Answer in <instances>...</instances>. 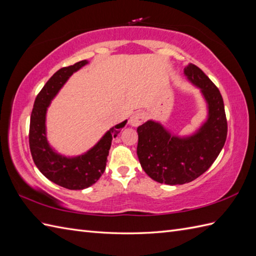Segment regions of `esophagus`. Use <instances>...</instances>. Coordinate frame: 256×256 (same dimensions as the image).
<instances>
[{
    "mask_svg": "<svg viewBox=\"0 0 256 256\" xmlns=\"http://www.w3.org/2000/svg\"><path fill=\"white\" fill-rule=\"evenodd\" d=\"M144 120H145V114L143 112H135L133 116L130 118L128 123L131 126L136 128L144 122Z\"/></svg>",
    "mask_w": 256,
    "mask_h": 256,
    "instance_id": "34e87169",
    "label": "esophagus"
}]
</instances>
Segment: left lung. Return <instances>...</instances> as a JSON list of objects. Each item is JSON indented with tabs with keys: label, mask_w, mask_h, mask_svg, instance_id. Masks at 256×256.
<instances>
[{
	"label": "left lung",
	"mask_w": 256,
	"mask_h": 256,
	"mask_svg": "<svg viewBox=\"0 0 256 256\" xmlns=\"http://www.w3.org/2000/svg\"><path fill=\"white\" fill-rule=\"evenodd\" d=\"M184 74L200 89L208 118L194 134L178 136L160 122L148 120L138 128L140 166L155 182L174 184L190 182L208 170L224 146L228 123L219 89L204 72L189 64Z\"/></svg>",
	"instance_id": "1"
}]
</instances>
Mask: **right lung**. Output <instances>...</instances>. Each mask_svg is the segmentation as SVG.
<instances>
[{
  "label": "right lung",
  "mask_w": 256,
  "mask_h": 256,
  "mask_svg": "<svg viewBox=\"0 0 256 256\" xmlns=\"http://www.w3.org/2000/svg\"><path fill=\"white\" fill-rule=\"evenodd\" d=\"M86 64V60H81L72 66L59 69L54 74L37 94L30 116L28 138L32 160L46 178L70 190L88 188L99 180L106 170V157L112 140L116 138L120 128H124L128 122L125 120L111 128L94 148L79 156L67 157L58 154L48 143L46 138L47 108L70 76Z\"/></svg>",
  "instance_id": "1"
}]
</instances>
